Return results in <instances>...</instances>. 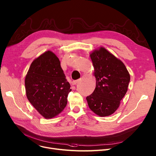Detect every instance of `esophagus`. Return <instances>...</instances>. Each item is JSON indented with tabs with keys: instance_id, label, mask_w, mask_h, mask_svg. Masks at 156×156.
<instances>
[{
	"instance_id": "esophagus-1",
	"label": "esophagus",
	"mask_w": 156,
	"mask_h": 156,
	"mask_svg": "<svg viewBox=\"0 0 156 156\" xmlns=\"http://www.w3.org/2000/svg\"><path fill=\"white\" fill-rule=\"evenodd\" d=\"M78 82V80H75V81H73V82H72V85H76V83Z\"/></svg>"
}]
</instances>
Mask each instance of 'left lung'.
<instances>
[{"instance_id":"8db88e82","label":"left lung","mask_w":156,"mask_h":156,"mask_svg":"<svg viewBox=\"0 0 156 156\" xmlns=\"http://www.w3.org/2000/svg\"><path fill=\"white\" fill-rule=\"evenodd\" d=\"M90 55L94 67L96 87L94 92L86 97L88 105L99 116H110L119 108L127 92L129 74L122 62L104 47Z\"/></svg>"}]
</instances>
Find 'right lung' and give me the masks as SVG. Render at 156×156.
<instances>
[{"instance_id":"right-lung-1","label":"right lung","mask_w":156,"mask_h":156,"mask_svg":"<svg viewBox=\"0 0 156 156\" xmlns=\"http://www.w3.org/2000/svg\"><path fill=\"white\" fill-rule=\"evenodd\" d=\"M25 87L28 101L46 119L63 111L71 91L59 59L50 51L32 62L25 78Z\"/></svg>"}]
</instances>
